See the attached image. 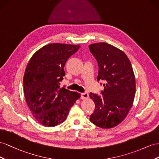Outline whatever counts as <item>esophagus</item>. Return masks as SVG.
Segmentation results:
<instances>
[{
	"mask_svg": "<svg viewBox=\"0 0 159 159\" xmlns=\"http://www.w3.org/2000/svg\"><path fill=\"white\" fill-rule=\"evenodd\" d=\"M89 97V94L87 93H83L80 94V98L81 99H87Z\"/></svg>",
	"mask_w": 159,
	"mask_h": 159,
	"instance_id": "34e87169",
	"label": "esophagus"
}]
</instances>
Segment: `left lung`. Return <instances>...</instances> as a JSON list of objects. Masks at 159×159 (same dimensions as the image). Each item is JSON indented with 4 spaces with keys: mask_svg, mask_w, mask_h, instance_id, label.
Listing matches in <instances>:
<instances>
[{
    "mask_svg": "<svg viewBox=\"0 0 159 159\" xmlns=\"http://www.w3.org/2000/svg\"><path fill=\"white\" fill-rule=\"evenodd\" d=\"M98 66L97 80L102 81V96L90 93L95 108L90 120L110 129L123 121L133 106L136 83L132 65L125 53L105 43L89 45ZM102 85V83H101Z\"/></svg>",
    "mask_w": 159,
    "mask_h": 159,
    "instance_id": "8db88e82",
    "label": "left lung"
}]
</instances>
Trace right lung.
<instances>
[{
    "label": "right lung",
    "instance_id": "add662e5",
    "mask_svg": "<svg viewBox=\"0 0 159 159\" xmlns=\"http://www.w3.org/2000/svg\"><path fill=\"white\" fill-rule=\"evenodd\" d=\"M79 45L53 43L36 52L26 66L23 78L27 105L40 124L54 126L64 122L80 93L60 87L66 61Z\"/></svg>",
    "mask_w": 159,
    "mask_h": 159
}]
</instances>
